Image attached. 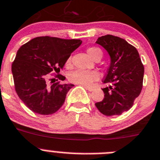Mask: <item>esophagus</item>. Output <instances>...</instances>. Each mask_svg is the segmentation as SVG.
Masks as SVG:
<instances>
[{
	"instance_id": "obj_1",
	"label": "esophagus",
	"mask_w": 160,
	"mask_h": 160,
	"mask_svg": "<svg viewBox=\"0 0 160 160\" xmlns=\"http://www.w3.org/2000/svg\"><path fill=\"white\" fill-rule=\"evenodd\" d=\"M85 88H86V89H87L88 91H89V92H92V91L93 90V89H92V88H91V87H86V86H85Z\"/></svg>"
}]
</instances>
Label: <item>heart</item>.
<instances>
[{"label":"heart","instance_id":"b5f03b06","mask_svg":"<svg viewBox=\"0 0 160 160\" xmlns=\"http://www.w3.org/2000/svg\"><path fill=\"white\" fill-rule=\"evenodd\" d=\"M87 53L91 58L95 60L97 57H102V51L97 47H91L87 49ZM68 64L71 63V59H68ZM99 74L96 71H85V70H76L69 74L70 82L77 85L84 86H89L92 82L98 79Z\"/></svg>","mask_w":160,"mask_h":160}]
</instances>
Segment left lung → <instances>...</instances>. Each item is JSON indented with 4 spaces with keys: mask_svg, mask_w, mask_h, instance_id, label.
Returning <instances> with one entry per match:
<instances>
[{
    "mask_svg": "<svg viewBox=\"0 0 160 160\" xmlns=\"http://www.w3.org/2000/svg\"><path fill=\"white\" fill-rule=\"evenodd\" d=\"M96 43L101 45L110 57V65L102 89L104 98L95 105L103 115H120L130 110L142 89L144 66L135 47L113 35L102 36Z\"/></svg>",
    "mask_w": 160,
    "mask_h": 160,
    "instance_id": "1",
    "label": "left lung"
}]
</instances>
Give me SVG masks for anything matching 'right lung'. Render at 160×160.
<instances>
[{
  "label": "right lung",
  "mask_w": 160,
  "mask_h": 160,
  "mask_svg": "<svg viewBox=\"0 0 160 160\" xmlns=\"http://www.w3.org/2000/svg\"><path fill=\"white\" fill-rule=\"evenodd\" d=\"M79 39L38 37L19 48L12 65L15 89L32 112L52 115L63 104L71 83L48 84L50 73L60 71L71 53L82 44ZM59 78L65 80L64 76Z\"/></svg>",
  "instance_id": "1"
}]
</instances>
